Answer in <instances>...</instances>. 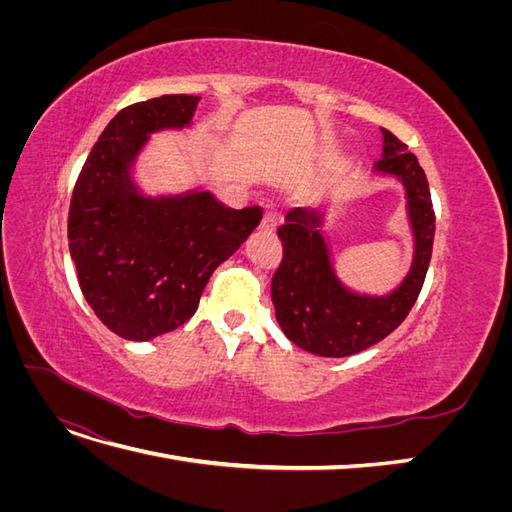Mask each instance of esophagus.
Returning a JSON list of instances; mask_svg holds the SVG:
<instances>
[{"label":"esophagus","instance_id":"esophagus-1","mask_svg":"<svg viewBox=\"0 0 512 512\" xmlns=\"http://www.w3.org/2000/svg\"><path fill=\"white\" fill-rule=\"evenodd\" d=\"M260 228L267 230V232H273L277 228V213L275 211H265V215H262Z\"/></svg>","mask_w":512,"mask_h":512}]
</instances>
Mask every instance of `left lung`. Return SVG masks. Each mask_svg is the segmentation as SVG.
I'll list each match as a JSON object with an SVG mask.
<instances>
[{"mask_svg":"<svg viewBox=\"0 0 512 512\" xmlns=\"http://www.w3.org/2000/svg\"><path fill=\"white\" fill-rule=\"evenodd\" d=\"M382 160L376 170L404 183L408 215L414 230V260L406 280L386 297L350 292L331 267L322 215L290 209L277 228L284 256L271 280L275 318L292 344L318 356H350L391 335L410 314L429 269L436 213L425 170L399 138L382 128Z\"/></svg>","mask_w":512,"mask_h":512,"instance_id":"1","label":"left lung"}]
</instances>
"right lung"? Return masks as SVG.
Returning <instances> with one entry per match:
<instances>
[{
    "label": "right lung",
    "instance_id": "add662e5",
    "mask_svg": "<svg viewBox=\"0 0 512 512\" xmlns=\"http://www.w3.org/2000/svg\"><path fill=\"white\" fill-rule=\"evenodd\" d=\"M198 96L130 104L111 119L76 179L68 245L87 303L123 339L147 342L188 322L211 273L260 224L209 192L145 198L130 164L151 132L188 126Z\"/></svg>",
    "mask_w": 512,
    "mask_h": 512
}]
</instances>
